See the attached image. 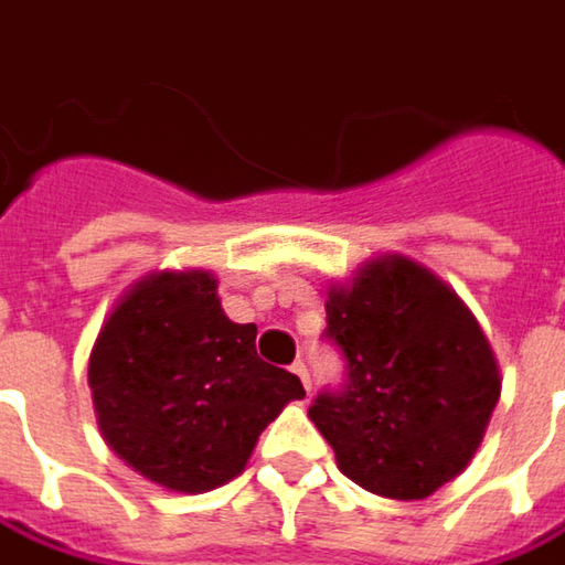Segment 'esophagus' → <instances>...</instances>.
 I'll return each instance as SVG.
<instances>
[{"mask_svg":"<svg viewBox=\"0 0 565 565\" xmlns=\"http://www.w3.org/2000/svg\"><path fill=\"white\" fill-rule=\"evenodd\" d=\"M290 373H294V376H297V380L303 382V388H312V382H309V370H307V363H303V360H297V363H294V366H290Z\"/></svg>","mask_w":565,"mask_h":565,"instance_id":"1","label":"esophagus"}]
</instances>
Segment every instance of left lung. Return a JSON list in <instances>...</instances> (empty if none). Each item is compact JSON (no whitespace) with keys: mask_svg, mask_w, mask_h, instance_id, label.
Segmentation results:
<instances>
[{"mask_svg":"<svg viewBox=\"0 0 565 565\" xmlns=\"http://www.w3.org/2000/svg\"><path fill=\"white\" fill-rule=\"evenodd\" d=\"M326 322L344 380L312 398L309 420L344 478L388 500H424L471 461L500 402L478 319L427 268L392 256L331 290Z\"/></svg>","mask_w":565,"mask_h":565,"instance_id":"left-lung-1","label":"left lung"}]
</instances>
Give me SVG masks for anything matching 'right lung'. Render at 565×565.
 <instances>
[{
    "mask_svg": "<svg viewBox=\"0 0 565 565\" xmlns=\"http://www.w3.org/2000/svg\"><path fill=\"white\" fill-rule=\"evenodd\" d=\"M113 452L167 490L202 493L236 478L256 439L303 382L256 354L209 271L154 275L122 297L87 363Z\"/></svg>",
    "mask_w": 565,
    "mask_h": 565,
    "instance_id": "add662e5",
    "label": "right lung"
}]
</instances>
